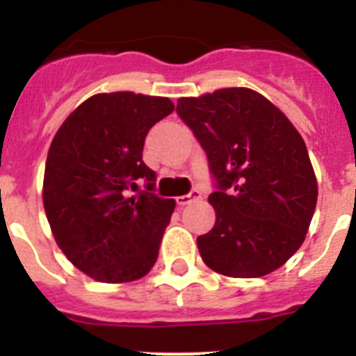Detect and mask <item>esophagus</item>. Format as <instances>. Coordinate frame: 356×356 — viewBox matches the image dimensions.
<instances>
[{
  "label": "esophagus",
  "mask_w": 356,
  "mask_h": 356,
  "mask_svg": "<svg viewBox=\"0 0 356 356\" xmlns=\"http://www.w3.org/2000/svg\"><path fill=\"white\" fill-rule=\"evenodd\" d=\"M203 200V193L201 191H193L191 194H185V196H178L176 197V205L178 207H185L188 203H193V201Z\"/></svg>",
  "instance_id": "34e87169"
}]
</instances>
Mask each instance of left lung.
Instances as JSON below:
<instances>
[{
    "instance_id": "8db88e82",
    "label": "left lung",
    "mask_w": 356,
    "mask_h": 356,
    "mask_svg": "<svg viewBox=\"0 0 356 356\" xmlns=\"http://www.w3.org/2000/svg\"><path fill=\"white\" fill-rule=\"evenodd\" d=\"M176 112L217 180L209 196L216 225L197 237L203 262L232 278L276 271L303 244L317 203L316 172L300 131L248 87L180 97Z\"/></svg>"
}]
</instances>
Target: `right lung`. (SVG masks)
Returning <instances> with one entry per match:
<instances>
[{
    "label": "right lung",
    "mask_w": 356,
    "mask_h": 356,
    "mask_svg": "<svg viewBox=\"0 0 356 356\" xmlns=\"http://www.w3.org/2000/svg\"><path fill=\"white\" fill-rule=\"evenodd\" d=\"M169 97L130 90L94 94L55 134L44 169L42 203L69 262L103 284L134 282L151 271L175 200L130 196L155 171L143 162L149 128L169 115Z\"/></svg>",
    "instance_id": "right-lung-1"
}]
</instances>
